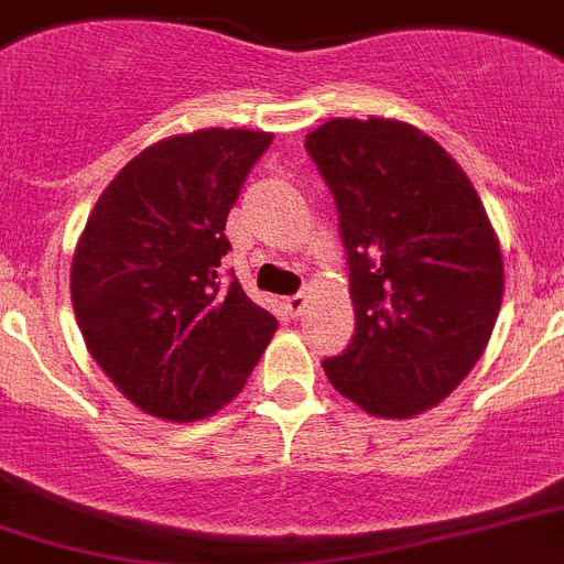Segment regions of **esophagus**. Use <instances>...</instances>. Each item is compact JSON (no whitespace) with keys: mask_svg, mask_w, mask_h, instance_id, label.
Listing matches in <instances>:
<instances>
[{"mask_svg":"<svg viewBox=\"0 0 564 564\" xmlns=\"http://www.w3.org/2000/svg\"><path fill=\"white\" fill-rule=\"evenodd\" d=\"M285 307H288V314H291V316H302V314H305V307H307V296H305V293H293V296H288V300H285Z\"/></svg>","mask_w":564,"mask_h":564,"instance_id":"34e87169","label":"esophagus"}]
</instances>
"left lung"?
<instances>
[{
  "mask_svg": "<svg viewBox=\"0 0 564 564\" xmlns=\"http://www.w3.org/2000/svg\"><path fill=\"white\" fill-rule=\"evenodd\" d=\"M305 148L339 210L356 314L325 377L373 416H416L488 348L505 291L497 234L465 171L413 124L330 119Z\"/></svg>",
  "mask_w": 564,
  "mask_h": 564,
  "instance_id": "8db88e82",
  "label": "left lung"
}]
</instances>
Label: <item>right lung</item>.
<instances>
[{
	"mask_svg": "<svg viewBox=\"0 0 564 564\" xmlns=\"http://www.w3.org/2000/svg\"><path fill=\"white\" fill-rule=\"evenodd\" d=\"M271 133L208 128L133 156L96 199L70 264L90 356L144 413L205 420L228 405L276 319L223 282L225 223Z\"/></svg>",
	"mask_w": 564,
	"mask_h": 564,
	"instance_id": "1",
	"label": "right lung"
}]
</instances>
